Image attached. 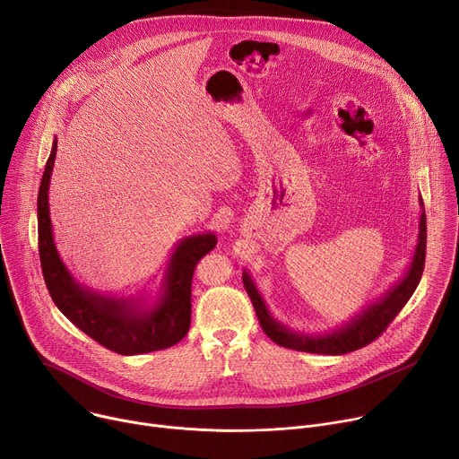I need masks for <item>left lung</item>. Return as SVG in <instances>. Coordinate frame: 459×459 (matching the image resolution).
Listing matches in <instances>:
<instances>
[{
	"label": "left lung",
	"instance_id": "left-lung-1",
	"mask_svg": "<svg viewBox=\"0 0 459 459\" xmlns=\"http://www.w3.org/2000/svg\"><path fill=\"white\" fill-rule=\"evenodd\" d=\"M420 205L423 207V202L420 198ZM425 250H427V218L425 211H421L420 216V232H418V245L414 248V255L407 273L392 285L381 298L368 303L361 308L351 321L343 323L342 326L329 333L319 334H307L289 329L283 323H280L269 310L265 299L261 298L257 287L254 285V280L250 278L248 271H243V285L245 290L254 305L255 316L259 319L261 329L278 345L310 352V354H329V356H340L352 351H358L370 342H374L385 329L388 323L398 316V312L405 307V303L414 294L421 274L425 267Z\"/></svg>",
	"mask_w": 459,
	"mask_h": 459
}]
</instances>
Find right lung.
<instances>
[{
	"mask_svg": "<svg viewBox=\"0 0 459 459\" xmlns=\"http://www.w3.org/2000/svg\"><path fill=\"white\" fill-rule=\"evenodd\" d=\"M57 140L45 165L38 192V243L39 261L52 301L80 331L100 345L134 356L169 349L181 342L190 326V285L200 257L216 247L212 232L186 236L178 241L152 301L140 296H107L83 287L63 264L52 236L48 212V185L54 169Z\"/></svg>",
	"mask_w": 459,
	"mask_h": 459,
	"instance_id": "right-lung-1",
	"label": "right lung"
}]
</instances>
